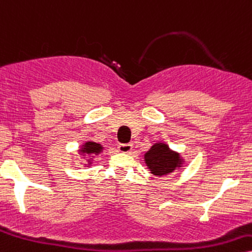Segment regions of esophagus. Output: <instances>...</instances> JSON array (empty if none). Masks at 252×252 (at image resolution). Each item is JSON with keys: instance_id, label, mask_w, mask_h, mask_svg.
Instances as JSON below:
<instances>
[{"instance_id": "1", "label": "esophagus", "mask_w": 252, "mask_h": 252, "mask_svg": "<svg viewBox=\"0 0 252 252\" xmlns=\"http://www.w3.org/2000/svg\"><path fill=\"white\" fill-rule=\"evenodd\" d=\"M132 148H133L132 144H120L118 146V151H119L120 153H131Z\"/></svg>"}]
</instances>
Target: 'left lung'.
I'll return each instance as SVG.
<instances>
[{
  "instance_id": "1",
  "label": "left lung",
  "mask_w": 252,
  "mask_h": 252,
  "mask_svg": "<svg viewBox=\"0 0 252 252\" xmlns=\"http://www.w3.org/2000/svg\"><path fill=\"white\" fill-rule=\"evenodd\" d=\"M147 168L155 176H166L180 169L185 160L178 152L170 150L164 142H157L144 155Z\"/></svg>"
}]
</instances>
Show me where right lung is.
<instances>
[{
    "label": "right lung",
    "mask_w": 252,
    "mask_h": 252,
    "mask_svg": "<svg viewBox=\"0 0 252 252\" xmlns=\"http://www.w3.org/2000/svg\"><path fill=\"white\" fill-rule=\"evenodd\" d=\"M102 150H104V147H102L100 144H97V142L90 140V141L84 142V144L80 146L78 152H79V154L82 155V158H84V159L88 157V159H86L88 163H85V166L89 167L92 164V161H93L92 158L95 157V155L100 154Z\"/></svg>",
    "instance_id": "1"
}]
</instances>
